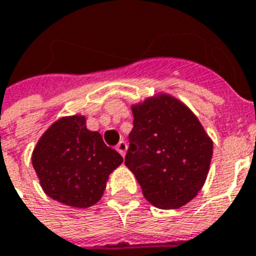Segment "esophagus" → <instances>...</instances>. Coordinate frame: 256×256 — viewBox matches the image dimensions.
I'll use <instances>...</instances> for the list:
<instances>
[{"mask_svg": "<svg viewBox=\"0 0 256 256\" xmlns=\"http://www.w3.org/2000/svg\"><path fill=\"white\" fill-rule=\"evenodd\" d=\"M116 150L118 151V152H120L122 156H126V142H124V140L118 142V144L116 146Z\"/></svg>", "mask_w": 256, "mask_h": 256, "instance_id": "obj_1", "label": "esophagus"}]
</instances>
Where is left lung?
<instances>
[{
	"mask_svg": "<svg viewBox=\"0 0 256 256\" xmlns=\"http://www.w3.org/2000/svg\"><path fill=\"white\" fill-rule=\"evenodd\" d=\"M134 128L126 165L152 206L178 208L196 196L206 182L212 140L198 117L168 94L132 106Z\"/></svg>",
	"mask_w": 256,
	"mask_h": 256,
	"instance_id": "1",
	"label": "left lung"
}]
</instances>
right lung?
I'll return each instance as SVG.
<instances>
[{
    "label": "right lung",
    "instance_id": "obj_1",
    "mask_svg": "<svg viewBox=\"0 0 256 256\" xmlns=\"http://www.w3.org/2000/svg\"><path fill=\"white\" fill-rule=\"evenodd\" d=\"M122 156L86 126L84 116H69L48 128L32 151V166L46 195L86 208L100 200L109 174Z\"/></svg>",
    "mask_w": 256,
    "mask_h": 256
}]
</instances>
